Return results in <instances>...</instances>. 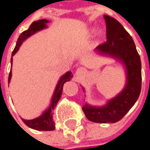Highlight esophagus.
Listing matches in <instances>:
<instances>
[{
    "label": "esophagus",
    "mask_w": 150,
    "mask_h": 150,
    "mask_svg": "<svg viewBox=\"0 0 150 150\" xmlns=\"http://www.w3.org/2000/svg\"><path fill=\"white\" fill-rule=\"evenodd\" d=\"M86 69L85 68H82V67H80V68H78L77 69H76V71H75V75L76 76H78V77H80V76H81L82 75H84L85 73H86Z\"/></svg>",
    "instance_id": "esophagus-1"
}]
</instances>
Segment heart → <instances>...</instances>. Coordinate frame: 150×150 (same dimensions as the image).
<instances>
[{
  "mask_svg": "<svg viewBox=\"0 0 150 150\" xmlns=\"http://www.w3.org/2000/svg\"><path fill=\"white\" fill-rule=\"evenodd\" d=\"M94 32H95V30H94V29H91V30H88V34L91 35H93Z\"/></svg>",
  "mask_w": 150,
  "mask_h": 150,
  "instance_id": "b5f03b06",
  "label": "heart"
}]
</instances>
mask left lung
I'll list each match as a JSON object with an SVG mask.
<instances>
[{
  "label": "left lung",
  "mask_w": 150,
  "mask_h": 150,
  "mask_svg": "<svg viewBox=\"0 0 150 150\" xmlns=\"http://www.w3.org/2000/svg\"><path fill=\"white\" fill-rule=\"evenodd\" d=\"M107 28V41L97 47L94 52L115 59L123 66L126 83L116 96L102 106L85 102L82 110L86 118L96 123H115L121 120L137 100L142 85L141 60L135 43L124 27L114 18L103 15ZM83 92L85 88L81 86Z\"/></svg>",
  "instance_id": "8db88e82"
}]
</instances>
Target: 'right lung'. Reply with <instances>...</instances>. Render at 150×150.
<instances>
[{"label":"right lung","instance_id":"right-lung-1","mask_svg":"<svg viewBox=\"0 0 150 150\" xmlns=\"http://www.w3.org/2000/svg\"><path fill=\"white\" fill-rule=\"evenodd\" d=\"M50 21L47 19H40V20L35 21L31 23L30 28L27 30L23 31L19 35L18 41H17V44H16V47L12 53V58H11L12 65H13V56H14L16 54V52L18 51L23 42L26 39H28L29 37H30L31 35H33L34 34L37 33L38 31L47 29V24ZM11 78H12V68H11L9 77H8V84L11 81ZM72 78H73V75L70 71H68L64 75H63L60 77V79L58 80L57 85H56V87L54 89L53 94L52 96L49 106L42 112V114L40 116L32 120H25L22 118V120L27 127L32 128V129H35V130H37V131H53L55 129V122L53 120V110L57 105V102L59 101V99L62 96L64 85L67 81H69Z\"/></svg>","mask_w":150,"mask_h":150}]
</instances>
